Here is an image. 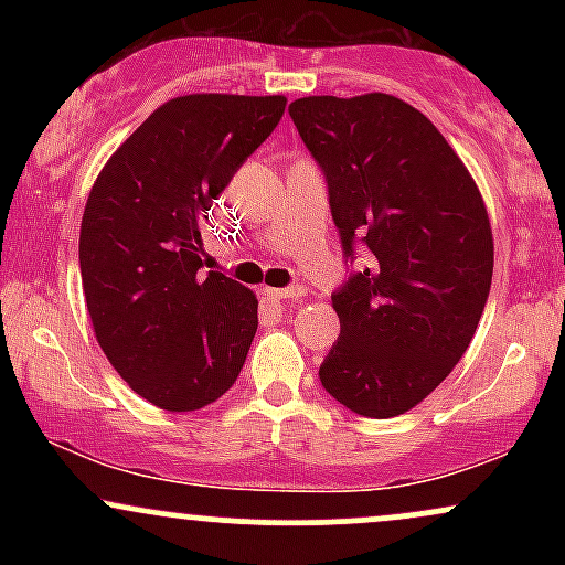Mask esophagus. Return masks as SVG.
Listing matches in <instances>:
<instances>
[{
	"instance_id": "esophagus-1",
	"label": "esophagus",
	"mask_w": 565,
	"mask_h": 565,
	"mask_svg": "<svg viewBox=\"0 0 565 565\" xmlns=\"http://www.w3.org/2000/svg\"><path fill=\"white\" fill-rule=\"evenodd\" d=\"M265 295L270 300H302L305 289L302 287H284V289H265Z\"/></svg>"
}]
</instances>
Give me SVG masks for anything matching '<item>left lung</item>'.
I'll list each match as a JSON object with an SVG mask.
<instances>
[{"instance_id":"left-lung-1","label":"left lung","mask_w":565,"mask_h":565,"mask_svg":"<svg viewBox=\"0 0 565 565\" xmlns=\"http://www.w3.org/2000/svg\"><path fill=\"white\" fill-rule=\"evenodd\" d=\"M289 116L329 185L345 257L366 268L332 295L340 340L319 369L361 417H398L470 348L494 274V238L468 167L401 97L310 95Z\"/></svg>"}]
</instances>
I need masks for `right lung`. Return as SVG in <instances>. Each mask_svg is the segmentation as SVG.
Instances as JSON below:
<instances>
[{
    "instance_id": "right-lung-1",
    "label": "right lung",
    "mask_w": 565,
    "mask_h": 565,
    "mask_svg": "<svg viewBox=\"0 0 565 565\" xmlns=\"http://www.w3.org/2000/svg\"><path fill=\"white\" fill-rule=\"evenodd\" d=\"M284 106V95L172 97L116 148L89 191L79 268L95 337L119 377L167 412L217 401L255 340V291L201 270V217Z\"/></svg>"
}]
</instances>
